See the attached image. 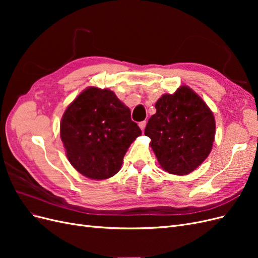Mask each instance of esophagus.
<instances>
[{"mask_svg": "<svg viewBox=\"0 0 258 258\" xmlns=\"http://www.w3.org/2000/svg\"><path fill=\"white\" fill-rule=\"evenodd\" d=\"M145 126H146V121H145V120H144V121H141V122H139V127L141 128V130H142V131H144Z\"/></svg>", "mask_w": 258, "mask_h": 258, "instance_id": "obj_1", "label": "esophagus"}]
</instances>
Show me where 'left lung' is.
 I'll return each instance as SVG.
<instances>
[{
    "mask_svg": "<svg viewBox=\"0 0 258 258\" xmlns=\"http://www.w3.org/2000/svg\"><path fill=\"white\" fill-rule=\"evenodd\" d=\"M144 134L160 167L175 175L189 174L212 150L215 119L207 103L188 86L166 93L155 104Z\"/></svg>",
    "mask_w": 258,
    "mask_h": 258,
    "instance_id": "1",
    "label": "left lung"
}]
</instances>
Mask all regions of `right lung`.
Segmentation results:
<instances>
[{
	"instance_id": "right-lung-1",
	"label": "right lung",
	"mask_w": 258,
	"mask_h": 258,
	"mask_svg": "<svg viewBox=\"0 0 258 258\" xmlns=\"http://www.w3.org/2000/svg\"><path fill=\"white\" fill-rule=\"evenodd\" d=\"M141 129L129 107L110 89L88 87L70 104L60 137L70 163L84 176L105 179L121 168L123 156Z\"/></svg>"
}]
</instances>
